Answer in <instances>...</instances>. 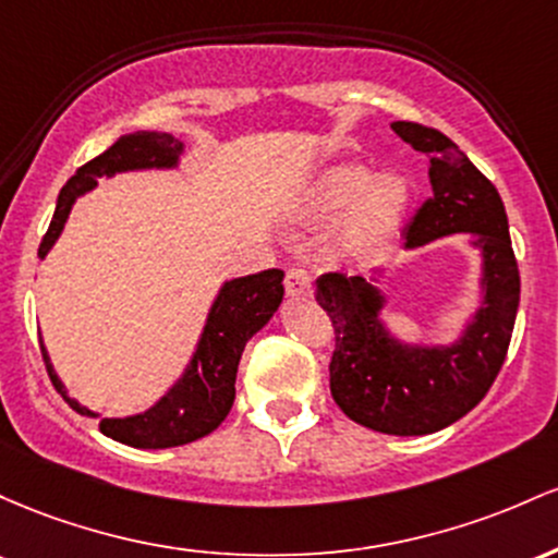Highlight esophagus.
I'll list each match as a JSON object with an SVG mask.
<instances>
[{"instance_id":"esophagus-1","label":"esophagus","mask_w":558,"mask_h":558,"mask_svg":"<svg viewBox=\"0 0 558 558\" xmlns=\"http://www.w3.org/2000/svg\"><path fill=\"white\" fill-rule=\"evenodd\" d=\"M284 290H287V295H292V298H308L313 292V281H311L308 268H305V266H290V268H287Z\"/></svg>"}]
</instances>
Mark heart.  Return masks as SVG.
Here are the masks:
<instances>
[{
    "label": "heart",
    "mask_w": 558,
    "mask_h": 558,
    "mask_svg": "<svg viewBox=\"0 0 558 558\" xmlns=\"http://www.w3.org/2000/svg\"><path fill=\"white\" fill-rule=\"evenodd\" d=\"M409 190L396 177L374 179L361 166L327 168L308 190L303 216L316 227L340 223V247L350 258H368L396 234Z\"/></svg>",
    "instance_id": "1"
}]
</instances>
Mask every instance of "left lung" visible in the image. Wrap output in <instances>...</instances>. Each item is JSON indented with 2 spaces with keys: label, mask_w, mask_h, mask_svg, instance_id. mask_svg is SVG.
<instances>
[{
  "label": "left lung",
  "mask_w": 558,
  "mask_h": 558,
  "mask_svg": "<svg viewBox=\"0 0 558 558\" xmlns=\"http://www.w3.org/2000/svg\"><path fill=\"white\" fill-rule=\"evenodd\" d=\"M392 131L429 158L432 197L405 227V247L469 231L485 258V300L456 345H400L379 324L381 295L342 271L316 279V303L335 329L329 390L342 414L385 435H429L466 416L496 381L519 308V266L504 199L442 131L396 121Z\"/></svg>",
  "instance_id": "1"
}]
</instances>
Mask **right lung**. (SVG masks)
Returning <instances> with one entry per match:
<instances>
[{"instance_id":"add662e5","label":"right lung","mask_w":558,"mask_h":558,"mask_svg":"<svg viewBox=\"0 0 558 558\" xmlns=\"http://www.w3.org/2000/svg\"><path fill=\"white\" fill-rule=\"evenodd\" d=\"M179 153L181 142L173 140L171 134L136 131V134L121 136L102 155L84 162L76 177L68 179V184L60 190L52 223H49L47 234L41 236L39 258L49 253V247L60 236L76 197L94 190L97 179L112 177L118 171H134V168H171L177 166ZM281 279H284L281 268H268V271L253 274V277L227 281L218 292L216 303H213L195 359H192L184 377L177 381V387L144 414L129 418H99L102 435L126 442L131 448H173L210 435L227 418L231 403H234V379L242 350H245L250 337L260 327H266L268 318L279 308L281 295H284ZM41 359L47 363L54 390L78 414L94 416L89 409L65 396V387L52 372V363H49L44 345Z\"/></svg>"}]
</instances>
